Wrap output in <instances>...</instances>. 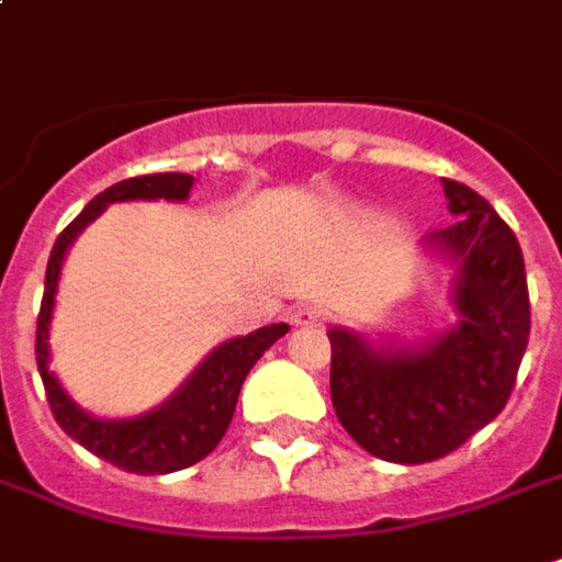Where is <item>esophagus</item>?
<instances>
[{"label": "esophagus", "instance_id": "34e87169", "mask_svg": "<svg viewBox=\"0 0 562 562\" xmlns=\"http://www.w3.org/2000/svg\"><path fill=\"white\" fill-rule=\"evenodd\" d=\"M328 322V310L322 307V304H301V307L292 310V325H325Z\"/></svg>", "mask_w": 562, "mask_h": 562}]
</instances>
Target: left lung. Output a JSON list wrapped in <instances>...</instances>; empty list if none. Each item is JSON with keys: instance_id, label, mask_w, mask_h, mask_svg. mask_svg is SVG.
Segmentation results:
<instances>
[{"instance_id": "obj_1", "label": "left lung", "mask_w": 562, "mask_h": 562, "mask_svg": "<svg viewBox=\"0 0 562 562\" xmlns=\"http://www.w3.org/2000/svg\"><path fill=\"white\" fill-rule=\"evenodd\" d=\"M457 225L426 246L457 265L459 322L419 347H374L331 328V404L340 426L371 457L402 465L453 453L499 417L529 340L524 252L514 231L477 191L445 179Z\"/></svg>"}]
</instances>
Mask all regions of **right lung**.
<instances>
[{"instance_id":"add662e5","label":"right lung","mask_w":562,"mask_h":562,"mask_svg":"<svg viewBox=\"0 0 562 562\" xmlns=\"http://www.w3.org/2000/svg\"><path fill=\"white\" fill-rule=\"evenodd\" d=\"M191 186H194V176H186V172H151V176H136V179H124L117 186L105 188L103 194H97L66 225V231L50 249L48 270H45V294H42L38 328H35V362H38V374H42V383L48 392L50 414L60 423V429L72 441L88 447L93 457L105 459V462L133 474H170L210 457L231 426L246 374L265 356V349L273 347L289 331L285 322H277V325L258 328L252 335L225 340L222 347H215L200 362L198 371L188 376L176 395H170L155 411L139 414V417H90L88 411H81L66 395L60 380L48 368V328L63 258L69 252V246L109 203H121V200H188Z\"/></svg>"}]
</instances>
